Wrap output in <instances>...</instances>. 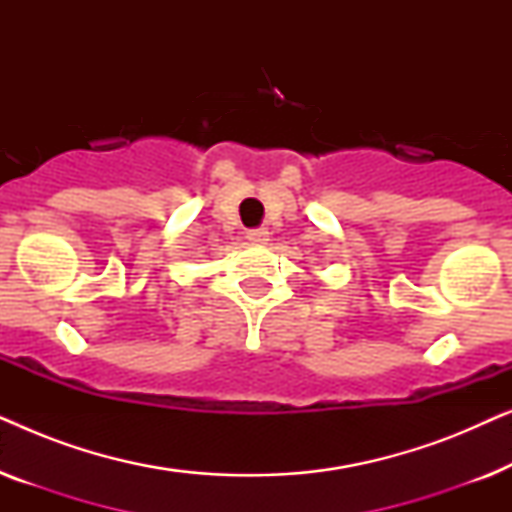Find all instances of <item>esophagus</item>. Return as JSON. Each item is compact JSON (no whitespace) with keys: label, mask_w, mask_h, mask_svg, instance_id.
<instances>
[{"label":"esophagus","mask_w":512,"mask_h":512,"mask_svg":"<svg viewBox=\"0 0 512 512\" xmlns=\"http://www.w3.org/2000/svg\"><path fill=\"white\" fill-rule=\"evenodd\" d=\"M247 240L251 244H265V242H268V230H265V228H251V230H247Z\"/></svg>","instance_id":"obj_1"}]
</instances>
